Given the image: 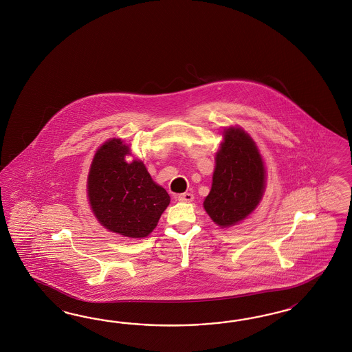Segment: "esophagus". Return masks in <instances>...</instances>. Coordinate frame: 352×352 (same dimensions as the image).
<instances>
[{
  "mask_svg": "<svg viewBox=\"0 0 352 352\" xmlns=\"http://www.w3.org/2000/svg\"><path fill=\"white\" fill-rule=\"evenodd\" d=\"M177 199L180 201H184V203H190L194 199V195L191 192H184V194H180L177 197Z\"/></svg>",
  "mask_w": 352,
  "mask_h": 352,
  "instance_id": "esophagus-1",
  "label": "esophagus"
}]
</instances>
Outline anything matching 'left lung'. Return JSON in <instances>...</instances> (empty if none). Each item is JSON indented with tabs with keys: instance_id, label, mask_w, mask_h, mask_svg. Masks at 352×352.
<instances>
[{
	"instance_id": "8db88e82",
	"label": "left lung",
	"mask_w": 352,
	"mask_h": 352,
	"mask_svg": "<svg viewBox=\"0 0 352 352\" xmlns=\"http://www.w3.org/2000/svg\"><path fill=\"white\" fill-rule=\"evenodd\" d=\"M265 182L266 171L256 142L241 129H225L211 191L203 203L213 222L230 228L244 220L261 201Z\"/></svg>"
}]
</instances>
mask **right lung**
Returning <instances> with one entry per match:
<instances>
[{
	"mask_svg": "<svg viewBox=\"0 0 352 352\" xmlns=\"http://www.w3.org/2000/svg\"><path fill=\"white\" fill-rule=\"evenodd\" d=\"M130 146L121 139L104 142L96 151L87 177L91 210L101 225L129 238H145L155 229L170 195L141 161L127 163Z\"/></svg>",
	"mask_w": 352,
	"mask_h": 352,
	"instance_id": "obj_1",
	"label": "right lung"
}]
</instances>
